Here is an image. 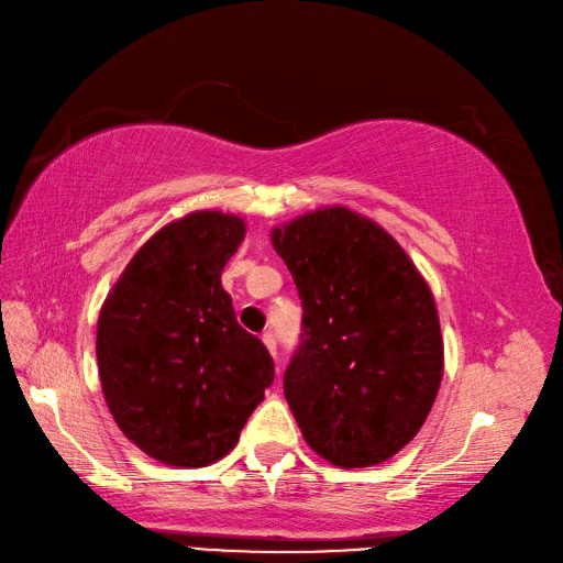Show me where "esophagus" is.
<instances>
[{"instance_id": "esophagus-1", "label": "esophagus", "mask_w": 563, "mask_h": 563, "mask_svg": "<svg viewBox=\"0 0 563 563\" xmlns=\"http://www.w3.org/2000/svg\"><path fill=\"white\" fill-rule=\"evenodd\" d=\"M263 343H265V347L269 350V354H272V356L277 354V338H275V333L265 331V333H263Z\"/></svg>"}]
</instances>
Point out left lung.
<instances>
[{
    "instance_id": "8db88e82",
    "label": "left lung",
    "mask_w": 563,
    "mask_h": 563,
    "mask_svg": "<svg viewBox=\"0 0 563 563\" xmlns=\"http://www.w3.org/2000/svg\"><path fill=\"white\" fill-rule=\"evenodd\" d=\"M302 302L284 395L305 441L338 467L378 465L428 418L444 371L439 314L404 249L343 207L272 230Z\"/></svg>"
}]
</instances>
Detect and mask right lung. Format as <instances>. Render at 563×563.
<instances>
[{
  "instance_id": "obj_1",
  "label": "right lung",
  "mask_w": 563,
  "mask_h": 563,
  "mask_svg": "<svg viewBox=\"0 0 563 563\" xmlns=\"http://www.w3.org/2000/svg\"><path fill=\"white\" fill-rule=\"evenodd\" d=\"M244 220L197 211L133 255L98 317L96 356L110 413L135 446L174 467H207L240 439L275 380L220 284Z\"/></svg>"
}]
</instances>
